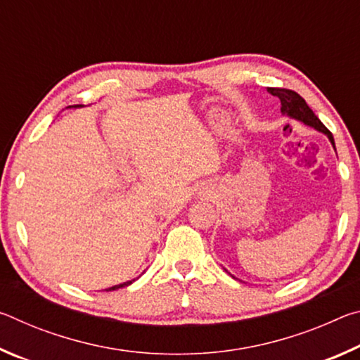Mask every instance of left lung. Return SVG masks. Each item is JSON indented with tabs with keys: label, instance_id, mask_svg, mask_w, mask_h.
Wrapping results in <instances>:
<instances>
[{
	"label": "left lung",
	"instance_id": "1",
	"mask_svg": "<svg viewBox=\"0 0 360 360\" xmlns=\"http://www.w3.org/2000/svg\"><path fill=\"white\" fill-rule=\"evenodd\" d=\"M268 92H270L273 96H278V98L281 100V112L283 114H288L289 117L300 120L304 125H309L318 131L324 133V135H327V138L330 139V143L335 149V141H333L332 133L326 129V125L318 119V115L313 112V109L307 105V101H304L300 95L294 92V90L275 89V87L268 89Z\"/></svg>",
	"mask_w": 360,
	"mask_h": 360
}]
</instances>
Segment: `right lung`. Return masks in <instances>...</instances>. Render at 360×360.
I'll return each mask as SVG.
<instances>
[{
	"label": "right lung",
	"mask_w": 360,
	"mask_h": 360,
	"mask_svg": "<svg viewBox=\"0 0 360 360\" xmlns=\"http://www.w3.org/2000/svg\"><path fill=\"white\" fill-rule=\"evenodd\" d=\"M77 106H82V105H76L75 108H77ZM133 281H135V279H131V281H127V283H122V284H117V285H112V288H108V289H105V290H115V289H120V288H125V285H130Z\"/></svg>",
	"instance_id": "obj_1"
}]
</instances>
